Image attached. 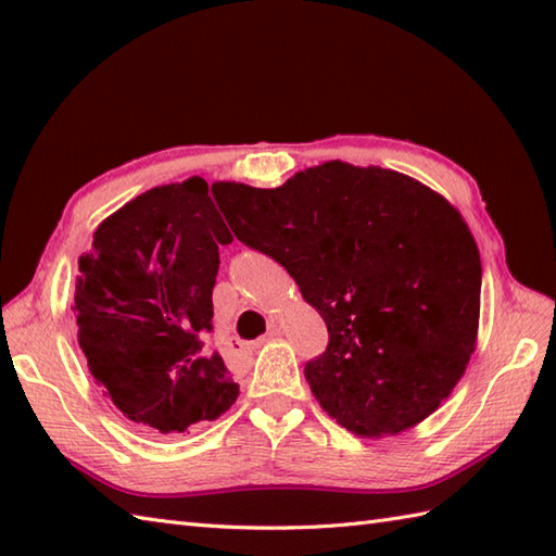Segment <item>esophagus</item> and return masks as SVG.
I'll use <instances>...</instances> for the list:
<instances>
[{"label": "esophagus", "mask_w": 556, "mask_h": 556, "mask_svg": "<svg viewBox=\"0 0 556 556\" xmlns=\"http://www.w3.org/2000/svg\"><path fill=\"white\" fill-rule=\"evenodd\" d=\"M279 337V332L277 329H269V332L265 334V337H260V339H255L253 344H248V349H260L263 344H267V341H271V339H277Z\"/></svg>", "instance_id": "esophagus-1"}]
</instances>
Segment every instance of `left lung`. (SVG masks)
<instances>
[{"label": "left lung", "mask_w": 556, "mask_h": 556, "mask_svg": "<svg viewBox=\"0 0 556 556\" xmlns=\"http://www.w3.org/2000/svg\"><path fill=\"white\" fill-rule=\"evenodd\" d=\"M212 188L236 239L287 267L323 315L329 346L305 380L329 418L384 440L442 406L480 325V251L444 195L341 160L277 188Z\"/></svg>", "instance_id": "1"}]
</instances>
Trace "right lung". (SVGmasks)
<instances>
[{"instance_id": "right-lung-1", "label": "right lung", "mask_w": 556, "mask_h": 556, "mask_svg": "<svg viewBox=\"0 0 556 556\" xmlns=\"http://www.w3.org/2000/svg\"><path fill=\"white\" fill-rule=\"evenodd\" d=\"M231 243L200 176L128 200L78 257V344L104 396L148 434H184L239 396L212 332L219 245Z\"/></svg>"}]
</instances>
